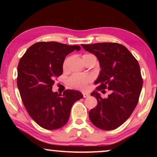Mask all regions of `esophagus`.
I'll use <instances>...</instances> for the list:
<instances>
[{
    "label": "esophagus",
    "instance_id": "1",
    "mask_svg": "<svg viewBox=\"0 0 157 157\" xmlns=\"http://www.w3.org/2000/svg\"><path fill=\"white\" fill-rule=\"evenodd\" d=\"M82 95H83L84 98H86V97H88L89 96V94L86 93V92H82Z\"/></svg>",
    "mask_w": 157,
    "mask_h": 157
}]
</instances>
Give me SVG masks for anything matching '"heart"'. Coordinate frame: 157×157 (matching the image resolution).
Returning <instances> with one entry per match:
<instances>
[{
    "instance_id": "b5f03b06",
    "label": "heart",
    "mask_w": 157,
    "mask_h": 157,
    "mask_svg": "<svg viewBox=\"0 0 157 157\" xmlns=\"http://www.w3.org/2000/svg\"><path fill=\"white\" fill-rule=\"evenodd\" d=\"M89 55H89V54L83 55L82 59L85 57H87V56ZM69 60V57H67L64 60L63 63V70H66L67 68ZM91 81H92V77L90 75H88V74H86V75H73L72 76H71L68 79V84L70 87L73 88V89L84 90L86 89L88 84L91 82Z\"/></svg>"
}]
</instances>
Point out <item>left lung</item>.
Wrapping results in <instances>:
<instances>
[{
	"instance_id": "8db88e82",
	"label": "left lung",
	"mask_w": 157,
	"mask_h": 157,
	"mask_svg": "<svg viewBox=\"0 0 157 157\" xmlns=\"http://www.w3.org/2000/svg\"><path fill=\"white\" fill-rule=\"evenodd\" d=\"M96 55L101 68L94 83L97 91L91 94L97 105L89 111L91 122L102 130H114L128 120L137 105L142 87L138 61L123 45L117 43H98L81 45ZM111 94L102 98L97 90Z\"/></svg>"
}]
</instances>
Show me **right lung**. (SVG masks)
I'll return each mask as SVG.
<instances>
[{
  "label": "right lung",
  "mask_w": 157,
  "mask_h": 157,
  "mask_svg": "<svg viewBox=\"0 0 157 157\" xmlns=\"http://www.w3.org/2000/svg\"><path fill=\"white\" fill-rule=\"evenodd\" d=\"M80 46L38 42L30 46L19 61L17 84L23 105L32 120L47 130L66 124L73 104L83 97L76 90L63 94L52 91L55 79L63 74L65 57Z\"/></svg>",
  "instance_id": "obj_1"
}]
</instances>
